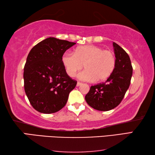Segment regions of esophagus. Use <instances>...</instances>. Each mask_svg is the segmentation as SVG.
<instances>
[{
  "label": "esophagus",
  "mask_w": 155,
  "mask_h": 155,
  "mask_svg": "<svg viewBox=\"0 0 155 155\" xmlns=\"http://www.w3.org/2000/svg\"><path fill=\"white\" fill-rule=\"evenodd\" d=\"M81 85H83V83H81V82H78V83H77V87H78V86H81Z\"/></svg>",
  "instance_id": "esophagus-1"
}]
</instances>
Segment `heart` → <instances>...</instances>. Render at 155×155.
Returning <instances> with one entry per match:
<instances>
[{
    "label": "heart",
    "mask_w": 155,
    "mask_h": 155,
    "mask_svg": "<svg viewBox=\"0 0 155 155\" xmlns=\"http://www.w3.org/2000/svg\"><path fill=\"white\" fill-rule=\"evenodd\" d=\"M61 60L65 71L70 77H75L84 65L85 70L79 73L78 77L89 82L107 79L116 66V58L114 52L94 45L78 47L74 54L65 52Z\"/></svg>",
    "instance_id": "heart-1"
}]
</instances>
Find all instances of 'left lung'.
<instances>
[{"label": "left lung", "mask_w": 155, "mask_h": 155, "mask_svg": "<svg viewBox=\"0 0 155 155\" xmlns=\"http://www.w3.org/2000/svg\"><path fill=\"white\" fill-rule=\"evenodd\" d=\"M116 66L104 83L91 86L85 97L87 103L98 111L114 109L121 103L129 87L133 74L130 57L122 47L114 42Z\"/></svg>", "instance_id": "obj_1"}]
</instances>
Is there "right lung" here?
<instances>
[{
	"instance_id": "1",
	"label": "right lung",
	"mask_w": 155,
	"mask_h": 155,
	"mask_svg": "<svg viewBox=\"0 0 155 155\" xmlns=\"http://www.w3.org/2000/svg\"><path fill=\"white\" fill-rule=\"evenodd\" d=\"M75 44L48 38L36 44L28 53L24 68V87L36 111L53 114L66 104L77 81L68 75L61 58Z\"/></svg>"
}]
</instances>
